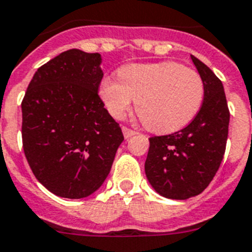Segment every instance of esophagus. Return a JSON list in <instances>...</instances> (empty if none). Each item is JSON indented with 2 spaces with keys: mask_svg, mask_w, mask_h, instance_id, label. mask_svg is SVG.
<instances>
[{
  "mask_svg": "<svg viewBox=\"0 0 252 252\" xmlns=\"http://www.w3.org/2000/svg\"><path fill=\"white\" fill-rule=\"evenodd\" d=\"M137 132H134V130L129 129V128H126V126H123V134H124V137L126 138H129V137L134 136Z\"/></svg>",
  "mask_w": 252,
  "mask_h": 252,
  "instance_id": "obj_1",
  "label": "esophagus"
}]
</instances>
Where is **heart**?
I'll list each match as a JSON object with an SVG mask.
<instances>
[{
	"label": "heart",
	"mask_w": 252,
	"mask_h": 252,
	"mask_svg": "<svg viewBox=\"0 0 252 252\" xmlns=\"http://www.w3.org/2000/svg\"><path fill=\"white\" fill-rule=\"evenodd\" d=\"M119 80L105 77L99 97L107 111L120 119L136 99V111L147 129L171 133L195 118L204 98L197 71L177 62L134 63L118 71Z\"/></svg>",
	"instance_id": "b5f03b06"
}]
</instances>
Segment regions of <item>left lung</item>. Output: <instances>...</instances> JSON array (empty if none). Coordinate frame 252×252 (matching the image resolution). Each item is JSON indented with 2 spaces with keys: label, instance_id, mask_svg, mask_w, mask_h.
<instances>
[{
  "label": "left lung",
  "instance_id": "left-lung-1",
  "mask_svg": "<svg viewBox=\"0 0 252 252\" xmlns=\"http://www.w3.org/2000/svg\"><path fill=\"white\" fill-rule=\"evenodd\" d=\"M204 84L202 107L189 126L167 136L150 137L145 173L153 189L169 199L200 194L218 172L225 153L229 110L219 77L190 55Z\"/></svg>",
  "mask_w": 252,
  "mask_h": 252
}]
</instances>
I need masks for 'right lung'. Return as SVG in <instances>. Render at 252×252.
Wrapping results in <instances>:
<instances>
[{"mask_svg": "<svg viewBox=\"0 0 252 252\" xmlns=\"http://www.w3.org/2000/svg\"><path fill=\"white\" fill-rule=\"evenodd\" d=\"M101 63L98 53H61L36 71L22 102L26 158L58 197L80 199L99 189L124 141L98 95Z\"/></svg>", "mask_w": 252, "mask_h": 252, "instance_id": "add662e5", "label": "right lung"}]
</instances>
